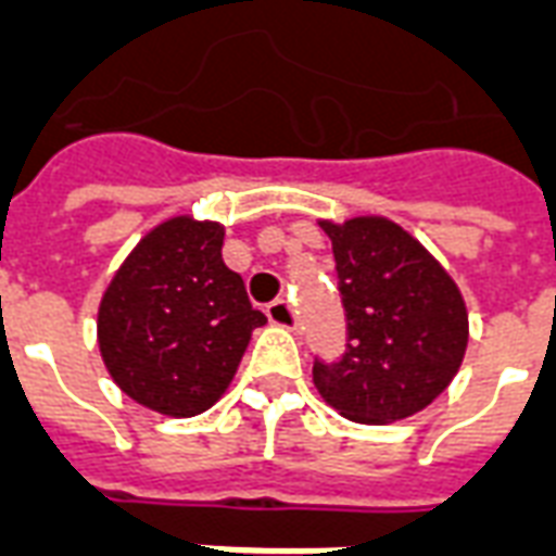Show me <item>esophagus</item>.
<instances>
[{
  "label": "esophagus",
  "mask_w": 556,
  "mask_h": 556,
  "mask_svg": "<svg viewBox=\"0 0 556 556\" xmlns=\"http://www.w3.org/2000/svg\"><path fill=\"white\" fill-rule=\"evenodd\" d=\"M268 320L277 326H286V329H294L296 312L294 306H291V300H286V296L274 300V303L268 306Z\"/></svg>",
  "instance_id": "obj_1"
}]
</instances>
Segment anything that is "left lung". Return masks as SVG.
Returning a JSON list of instances; mask_svg holds the SVG:
<instances>
[{"instance_id": "left-lung-1", "label": "left lung", "mask_w": 556, "mask_h": 556, "mask_svg": "<svg viewBox=\"0 0 556 556\" xmlns=\"http://www.w3.org/2000/svg\"><path fill=\"white\" fill-rule=\"evenodd\" d=\"M332 239L346 312L341 362H315L326 405L353 422L384 426L446 391L464 362L469 315L460 288L408 230L381 215L320 222Z\"/></svg>"}]
</instances>
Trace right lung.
<instances>
[{"label": "right lung", "instance_id": "right-lung-1", "mask_svg": "<svg viewBox=\"0 0 556 556\" xmlns=\"http://www.w3.org/2000/svg\"><path fill=\"white\" fill-rule=\"evenodd\" d=\"M224 224L175 215L127 253L99 306V350L118 388L165 417H194L230 388L268 317L224 265Z\"/></svg>", "mask_w": 556, "mask_h": 556}]
</instances>
